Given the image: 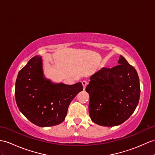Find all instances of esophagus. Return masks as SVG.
<instances>
[{
    "mask_svg": "<svg viewBox=\"0 0 155 155\" xmlns=\"http://www.w3.org/2000/svg\"><path fill=\"white\" fill-rule=\"evenodd\" d=\"M82 85H83V87H84V90H85V88H86L87 85V82L86 81H82Z\"/></svg>",
    "mask_w": 155,
    "mask_h": 155,
    "instance_id": "1",
    "label": "esophagus"
}]
</instances>
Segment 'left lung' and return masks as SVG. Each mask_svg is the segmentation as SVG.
Here are the masks:
<instances>
[{"mask_svg":"<svg viewBox=\"0 0 155 155\" xmlns=\"http://www.w3.org/2000/svg\"><path fill=\"white\" fill-rule=\"evenodd\" d=\"M119 65L103 68L90 77L85 91L90 99L89 112L98 125L112 127L122 124L136 108L140 97L137 71L120 56Z\"/></svg>","mask_w":155,"mask_h":155,"instance_id":"left-lung-1","label":"left lung"}]
</instances>
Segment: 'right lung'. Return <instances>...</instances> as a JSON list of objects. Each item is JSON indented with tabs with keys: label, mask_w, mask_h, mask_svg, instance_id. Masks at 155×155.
Returning a JSON list of instances; mask_svg holds the SVG:
<instances>
[{
	"label": "right lung",
	"mask_w": 155,
	"mask_h": 155,
	"mask_svg": "<svg viewBox=\"0 0 155 155\" xmlns=\"http://www.w3.org/2000/svg\"><path fill=\"white\" fill-rule=\"evenodd\" d=\"M81 91V82L55 84L45 78L42 57L35 56L19 71L15 97L19 110L30 122L48 127L65 120L71 101Z\"/></svg>",
	"instance_id": "1"
}]
</instances>
